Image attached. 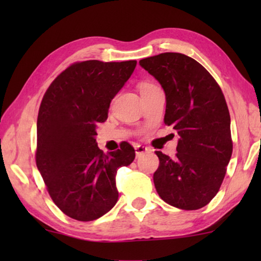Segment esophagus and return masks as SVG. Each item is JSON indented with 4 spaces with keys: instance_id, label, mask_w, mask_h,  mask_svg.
<instances>
[{
    "instance_id": "34e87169",
    "label": "esophagus",
    "mask_w": 261,
    "mask_h": 261,
    "mask_svg": "<svg viewBox=\"0 0 261 261\" xmlns=\"http://www.w3.org/2000/svg\"><path fill=\"white\" fill-rule=\"evenodd\" d=\"M135 151H136V155L137 156H140L141 154L147 153V152L151 151V149H149L146 146H141V145H137V146H135Z\"/></svg>"
}]
</instances>
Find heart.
<instances>
[{
    "mask_svg": "<svg viewBox=\"0 0 261 261\" xmlns=\"http://www.w3.org/2000/svg\"><path fill=\"white\" fill-rule=\"evenodd\" d=\"M148 86H151V84H147V83L141 84V85H140V90H143V88H146V87H148Z\"/></svg>",
    "mask_w": 261,
    "mask_h": 261,
    "instance_id": "b5f03b06",
    "label": "heart"
}]
</instances>
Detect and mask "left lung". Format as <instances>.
Returning <instances> with one entry per match:
<instances>
[{"mask_svg": "<svg viewBox=\"0 0 261 261\" xmlns=\"http://www.w3.org/2000/svg\"><path fill=\"white\" fill-rule=\"evenodd\" d=\"M139 64L166 94L165 123L179 136L175 159L160 151L153 179L163 201L180 210L206 206L222 184L232 153L230 115L211 73L179 53H162Z\"/></svg>", "mask_w": 261, "mask_h": 261, "instance_id": "left-lung-1", "label": "left lung"}]
</instances>
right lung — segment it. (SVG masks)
<instances>
[{
  "label": "right lung",
  "instance_id": "add662e5",
  "mask_svg": "<svg viewBox=\"0 0 261 261\" xmlns=\"http://www.w3.org/2000/svg\"><path fill=\"white\" fill-rule=\"evenodd\" d=\"M136 64L78 62L57 76L43 95L35 161L53 201L74 220L93 221L112 210L118 199L117 169L135 160L130 144L124 141L120 149L105 154L95 136Z\"/></svg>",
  "mask_w": 261,
  "mask_h": 261
}]
</instances>
